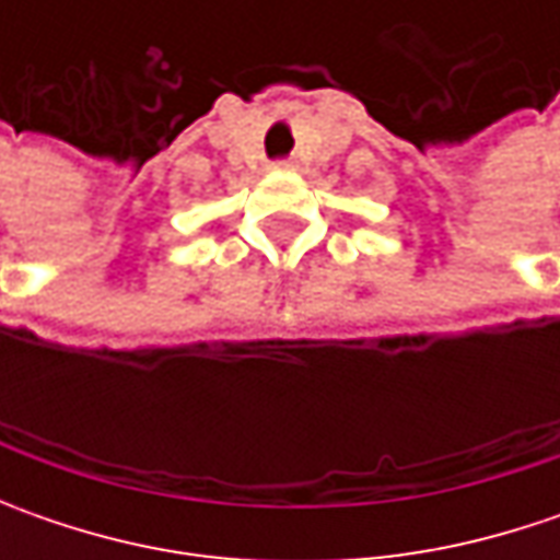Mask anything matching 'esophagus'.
Here are the masks:
<instances>
[{"label": "esophagus", "instance_id": "1", "mask_svg": "<svg viewBox=\"0 0 560 560\" xmlns=\"http://www.w3.org/2000/svg\"><path fill=\"white\" fill-rule=\"evenodd\" d=\"M270 167H273V171H295V162H292V159H280V162H273Z\"/></svg>", "mask_w": 560, "mask_h": 560}]
</instances>
